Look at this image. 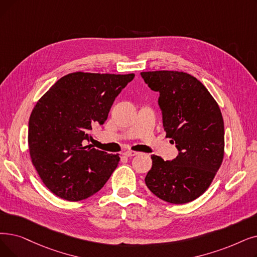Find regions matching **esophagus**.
I'll return each instance as SVG.
<instances>
[{"mask_svg": "<svg viewBox=\"0 0 257 257\" xmlns=\"http://www.w3.org/2000/svg\"><path fill=\"white\" fill-rule=\"evenodd\" d=\"M137 154H139V152H137V151H126V152H124V155L127 156V158H131V156H135Z\"/></svg>", "mask_w": 257, "mask_h": 257, "instance_id": "obj_1", "label": "esophagus"}]
</instances>
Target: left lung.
I'll return each mask as SVG.
<instances>
[{"label": "left lung", "mask_w": 257, "mask_h": 257, "mask_svg": "<svg viewBox=\"0 0 257 257\" xmlns=\"http://www.w3.org/2000/svg\"><path fill=\"white\" fill-rule=\"evenodd\" d=\"M160 92L166 138L180 151L173 161L151 155L145 177L149 190L170 204L182 205L202 195L224 160L225 128L218 104L196 77L184 71L141 72Z\"/></svg>", "instance_id": "left-lung-1"}]
</instances>
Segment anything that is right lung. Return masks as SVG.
I'll return each mask as SVG.
<instances>
[{
  "label": "right lung",
  "mask_w": 257,
  "mask_h": 257,
  "mask_svg": "<svg viewBox=\"0 0 257 257\" xmlns=\"http://www.w3.org/2000/svg\"><path fill=\"white\" fill-rule=\"evenodd\" d=\"M135 73L72 72L55 83L29 117L28 146L33 167L49 190L79 202L104 187L119 162L86 145L93 126L103 125L115 97Z\"/></svg>",
  "instance_id": "add662e5"
}]
</instances>
